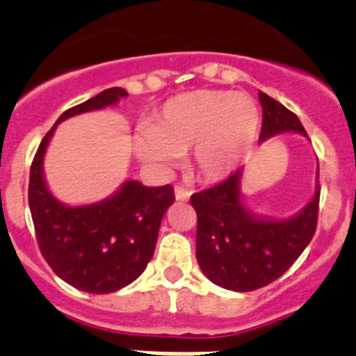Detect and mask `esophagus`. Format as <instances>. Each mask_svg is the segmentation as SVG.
<instances>
[{"instance_id":"obj_1","label":"esophagus","mask_w":356,"mask_h":356,"mask_svg":"<svg viewBox=\"0 0 356 356\" xmlns=\"http://www.w3.org/2000/svg\"><path fill=\"white\" fill-rule=\"evenodd\" d=\"M175 196L178 201H187L188 197H191V191H188V188H185L184 185H176Z\"/></svg>"}]
</instances>
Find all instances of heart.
<instances>
[{
  "label": "heart",
  "mask_w": 356,
  "mask_h": 356,
  "mask_svg": "<svg viewBox=\"0 0 356 356\" xmlns=\"http://www.w3.org/2000/svg\"><path fill=\"white\" fill-rule=\"evenodd\" d=\"M260 114L251 97L228 90H193L171 97L156 121L135 134L137 155L169 165L194 147V168L205 180H221L250 153Z\"/></svg>",
  "instance_id": "heart-1"
}]
</instances>
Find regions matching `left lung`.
<instances>
[{"label": "left lung", "mask_w": 356, "mask_h": 356, "mask_svg": "<svg viewBox=\"0 0 356 356\" xmlns=\"http://www.w3.org/2000/svg\"><path fill=\"white\" fill-rule=\"evenodd\" d=\"M262 105L260 143L278 134L307 137L298 115L282 103L259 92ZM238 169L225 181L191 196L197 213L196 259L201 271L216 285L228 291L250 292L266 287L298 260L317 228L319 212V168L316 194L296 216L271 219L257 216L242 203Z\"/></svg>", "instance_id": "left-lung-1"}]
</instances>
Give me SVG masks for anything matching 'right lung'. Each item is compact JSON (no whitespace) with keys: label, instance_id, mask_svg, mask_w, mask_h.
<instances>
[{"label":"right lung","instance_id":"right-lung-1","mask_svg":"<svg viewBox=\"0 0 356 356\" xmlns=\"http://www.w3.org/2000/svg\"><path fill=\"white\" fill-rule=\"evenodd\" d=\"M127 96L124 89L112 87L65 110L42 139L30 169L28 203L40 253L65 284L90 294L115 292L143 275L175 193L171 185L146 187L127 180L105 200L69 207L46 185L44 155L56 124L72 115L115 105Z\"/></svg>","mask_w":356,"mask_h":356}]
</instances>
